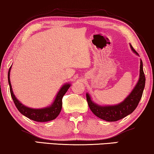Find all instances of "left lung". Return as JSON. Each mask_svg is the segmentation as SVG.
I'll return each instance as SVG.
<instances>
[{"instance_id":"1","label":"left lung","mask_w":154,"mask_h":154,"mask_svg":"<svg viewBox=\"0 0 154 154\" xmlns=\"http://www.w3.org/2000/svg\"><path fill=\"white\" fill-rule=\"evenodd\" d=\"M130 45L132 52L139 56V54L133 49L132 46L131 45ZM145 81L146 79H145L144 71H143V63L142 60H140V78H139L137 83L129 95L123 102L115 105L101 106L94 102L92 100L91 97L87 92L86 98H87L88 106L92 112L101 119L109 122L117 121L121 120L132 113L137 108L142 98L145 86Z\"/></svg>"}]
</instances>
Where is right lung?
I'll return each mask as SVG.
<instances>
[{
    "label": "right lung",
    "mask_w": 154,
    "mask_h": 154,
    "mask_svg": "<svg viewBox=\"0 0 154 154\" xmlns=\"http://www.w3.org/2000/svg\"><path fill=\"white\" fill-rule=\"evenodd\" d=\"M11 68L12 66L10 67L9 71H8V83H9L10 85V90L12 98L19 111L22 115H24V116L36 122H47L55 119L61 112L62 107V98L65 93L67 92V90H69V88L71 87V83H66L62 85V87L58 91L57 94H56V97L54 98L53 102L50 106L41 109L30 108V107H28L22 104L17 99L15 95L13 93L10 79V74Z\"/></svg>",
    "instance_id": "right-lung-1"
}]
</instances>
